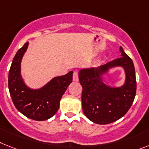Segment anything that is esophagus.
Wrapping results in <instances>:
<instances>
[{"label":"esophagus","mask_w":149,"mask_h":149,"mask_svg":"<svg viewBox=\"0 0 149 149\" xmlns=\"http://www.w3.org/2000/svg\"><path fill=\"white\" fill-rule=\"evenodd\" d=\"M78 73H77V72H74L73 73V81H78Z\"/></svg>","instance_id":"esophagus-1"}]
</instances>
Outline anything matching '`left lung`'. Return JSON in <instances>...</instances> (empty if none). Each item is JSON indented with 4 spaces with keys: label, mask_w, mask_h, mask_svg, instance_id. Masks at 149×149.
<instances>
[{
    "label": "left lung",
    "mask_w": 149,
    "mask_h": 149,
    "mask_svg": "<svg viewBox=\"0 0 149 149\" xmlns=\"http://www.w3.org/2000/svg\"><path fill=\"white\" fill-rule=\"evenodd\" d=\"M120 51L122 57L101 65L97 69H84L79 72L80 84L83 88V112L95 123L109 124L118 120L130 110L135 99L136 79L133 62L122 47ZM113 66H123L126 71V83L121 88H108L99 77L100 73Z\"/></svg>",
    "instance_id": "obj_1"
}]
</instances>
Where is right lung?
<instances>
[{
  "mask_svg": "<svg viewBox=\"0 0 149 149\" xmlns=\"http://www.w3.org/2000/svg\"><path fill=\"white\" fill-rule=\"evenodd\" d=\"M29 42H26L13 58L8 75V88L17 110L32 120L42 121L51 118L59 108L61 97L72 82L73 72L56 77L40 90H30L20 77V62Z\"/></svg>",
  "mask_w": 149,
  "mask_h": 149,
  "instance_id": "obj_1",
  "label": "right lung"
}]
</instances>
